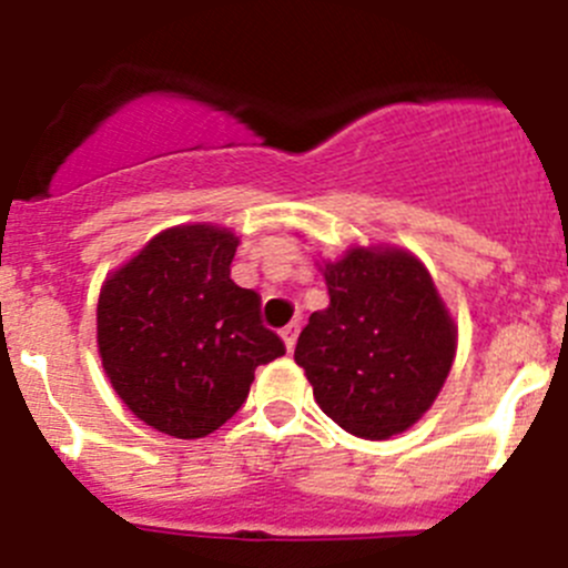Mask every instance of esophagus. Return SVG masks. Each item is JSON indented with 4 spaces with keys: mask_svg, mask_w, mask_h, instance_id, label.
<instances>
[{
    "mask_svg": "<svg viewBox=\"0 0 568 568\" xmlns=\"http://www.w3.org/2000/svg\"><path fill=\"white\" fill-rule=\"evenodd\" d=\"M297 331H301V325H297V323H290V325H286V328H282V339H284L286 351H292V347H295Z\"/></svg>",
    "mask_w": 568,
    "mask_h": 568,
    "instance_id": "obj_1",
    "label": "esophagus"
}]
</instances>
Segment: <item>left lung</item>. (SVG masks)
Wrapping results in <instances>:
<instances>
[{
  "instance_id": "1",
  "label": "left lung",
  "mask_w": 568,
  "mask_h": 568,
  "mask_svg": "<svg viewBox=\"0 0 568 568\" xmlns=\"http://www.w3.org/2000/svg\"><path fill=\"white\" fill-rule=\"evenodd\" d=\"M328 308L295 345L314 400L347 434L389 439L430 408L456 358V323L423 262L400 248H351L325 262Z\"/></svg>"
}]
</instances>
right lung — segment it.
I'll list each match as a JSON object with an SVG mask.
<instances>
[{"mask_svg": "<svg viewBox=\"0 0 568 568\" xmlns=\"http://www.w3.org/2000/svg\"><path fill=\"white\" fill-rule=\"evenodd\" d=\"M229 229L176 226L101 286L95 328L112 389L160 434L201 439L237 414L254 369L286 347L262 297L232 282Z\"/></svg>", "mask_w": 568, "mask_h": 568, "instance_id": "add662e5", "label": "right lung"}]
</instances>
